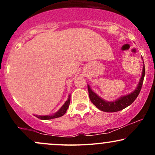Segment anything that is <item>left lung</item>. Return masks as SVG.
I'll list each match as a JSON object with an SVG mask.
<instances>
[{
    "label": "left lung",
    "mask_w": 155,
    "mask_h": 155,
    "mask_svg": "<svg viewBox=\"0 0 155 155\" xmlns=\"http://www.w3.org/2000/svg\"><path fill=\"white\" fill-rule=\"evenodd\" d=\"M144 76L145 67L143 66L141 78H140V82L138 84L136 90H134L132 93L129 94V95L121 97L120 98L117 99V101H114V102H108V101L103 100L102 98L98 97L95 92L92 91L90 87L88 85V92L90 101H91V102L95 105L96 107L102 111L116 112L121 111V110L124 109V108L127 107L130 104H132L134 102V101L136 99V97L139 95L140 90H141L142 87V84H143V82Z\"/></svg>",
    "instance_id": "obj_1"
}]
</instances>
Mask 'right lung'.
Masks as SVG:
<instances>
[{"label":"right lung","mask_w":155,"mask_h":155,"mask_svg":"<svg viewBox=\"0 0 155 155\" xmlns=\"http://www.w3.org/2000/svg\"><path fill=\"white\" fill-rule=\"evenodd\" d=\"M70 97H71L70 95H69L68 99V101L65 103V104H64L63 106H62V108L59 110V111L57 112L55 114L53 115V116H36V117H38V118L41 119V120H50V119L58 118V117H62L63 115L65 114V112H66V111H67V109L69 107V105H70V103H71Z\"/></svg>","instance_id":"add662e5"}]
</instances>
